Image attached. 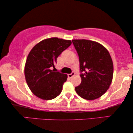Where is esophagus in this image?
<instances>
[{
	"label": "esophagus",
	"mask_w": 133,
	"mask_h": 133,
	"mask_svg": "<svg viewBox=\"0 0 133 133\" xmlns=\"http://www.w3.org/2000/svg\"><path fill=\"white\" fill-rule=\"evenodd\" d=\"M75 75V73H74V72H71V74H68V77H69V78H72V77L74 76V75Z\"/></svg>",
	"instance_id": "esophagus-1"
}]
</instances>
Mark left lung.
<instances>
[{
	"instance_id": "8db88e82",
	"label": "left lung",
	"mask_w": 133,
	"mask_h": 133,
	"mask_svg": "<svg viewBox=\"0 0 133 133\" xmlns=\"http://www.w3.org/2000/svg\"><path fill=\"white\" fill-rule=\"evenodd\" d=\"M78 55L81 83L75 87L77 93L83 99L92 101L101 97L111 85L114 65L109 52L96 42L85 39L72 40Z\"/></svg>"
}]
</instances>
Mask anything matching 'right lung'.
I'll use <instances>...</instances> for the list:
<instances>
[{"mask_svg":"<svg viewBox=\"0 0 133 133\" xmlns=\"http://www.w3.org/2000/svg\"><path fill=\"white\" fill-rule=\"evenodd\" d=\"M71 43L69 40L46 38L36 44L30 52L24 74L28 86L37 97L51 100L60 95L68 76L52 68H55L58 57Z\"/></svg>","mask_w":133,"mask_h":133,"instance_id":"add662e5","label":"right lung"}]
</instances>
